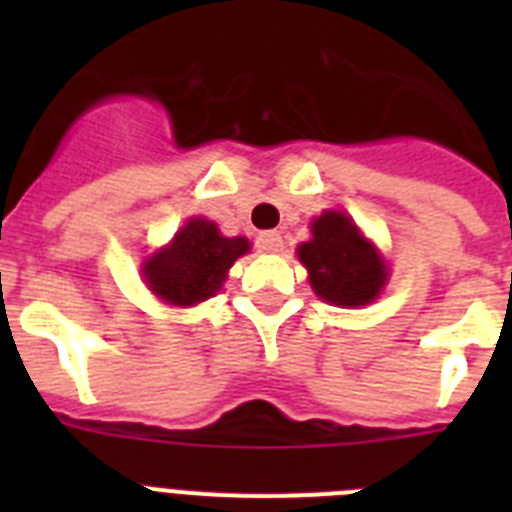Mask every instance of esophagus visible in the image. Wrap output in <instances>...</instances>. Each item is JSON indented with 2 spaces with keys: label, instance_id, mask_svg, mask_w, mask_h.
<instances>
[{
  "label": "esophagus",
  "instance_id": "1",
  "mask_svg": "<svg viewBox=\"0 0 512 512\" xmlns=\"http://www.w3.org/2000/svg\"><path fill=\"white\" fill-rule=\"evenodd\" d=\"M256 243H259V251H264V253H279L284 248L282 235L274 233V230H266V233H261L259 238H256Z\"/></svg>",
  "mask_w": 512,
  "mask_h": 512
}]
</instances>
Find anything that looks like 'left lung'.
Listing matches in <instances>:
<instances>
[{
	"label": "left lung",
	"mask_w": 512,
	"mask_h": 512,
	"mask_svg": "<svg viewBox=\"0 0 512 512\" xmlns=\"http://www.w3.org/2000/svg\"><path fill=\"white\" fill-rule=\"evenodd\" d=\"M312 238L297 246L307 279L320 300L338 307H361L387 284V264L377 246L341 210H325L312 220Z\"/></svg>",
	"instance_id": "obj_1"
}]
</instances>
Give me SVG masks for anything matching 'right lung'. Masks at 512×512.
<instances>
[{"mask_svg":"<svg viewBox=\"0 0 512 512\" xmlns=\"http://www.w3.org/2000/svg\"><path fill=\"white\" fill-rule=\"evenodd\" d=\"M248 248V238H225L212 220L189 217L169 246L143 261V279L166 305H200L223 287L228 269Z\"/></svg>","mask_w":512,"mask_h":512,"instance_id":"right-lung-1","label":"right lung"}]
</instances>
